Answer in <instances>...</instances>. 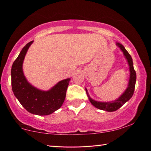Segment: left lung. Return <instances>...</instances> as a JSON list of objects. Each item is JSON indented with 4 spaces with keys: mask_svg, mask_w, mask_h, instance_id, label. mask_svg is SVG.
Here are the masks:
<instances>
[{
    "mask_svg": "<svg viewBox=\"0 0 151 151\" xmlns=\"http://www.w3.org/2000/svg\"><path fill=\"white\" fill-rule=\"evenodd\" d=\"M116 45L118 46V47H120V49H121V51L123 52L125 58H126L127 60V62H128V65L129 66L130 76H129V81L127 88L125 90V91L123 93V94L122 95L118 100H115L114 102H98V101H95L89 96L88 93L87 92V90L86 89V91L87 95L88 97L90 102H91V104H92L93 106H95V107L99 109L104 110L106 111L111 112L118 110V109L121 107L125 102H127V101L132 98V96L134 94L135 83H136L137 80L136 72H135L134 67H133L132 58L131 56L129 55V53L127 52L126 49H125V47H123V45H121V44L119 42H116Z\"/></svg>",
    "mask_w": 151,
    "mask_h": 151,
    "instance_id": "left-lung-1",
    "label": "left lung"
}]
</instances>
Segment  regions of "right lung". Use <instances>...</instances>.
<instances>
[{
	"instance_id": "1",
	"label": "right lung",
	"mask_w": 151,
	"mask_h": 151,
	"mask_svg": "<svg viewBox=\"0 0 151 151\" xmlns=\"http://www.w3.org/2000/svg\"><path fill=\"white\" fill-rule=\"evenodd\" d=\"M33 42L26 45L13 63L11 70L12 88L15 97L28 112L40 116L49 115L62 106L70 79L62 80L48 91H40L30 85L23 73L22 65Z\"/></svg>"
}]
</instances>
